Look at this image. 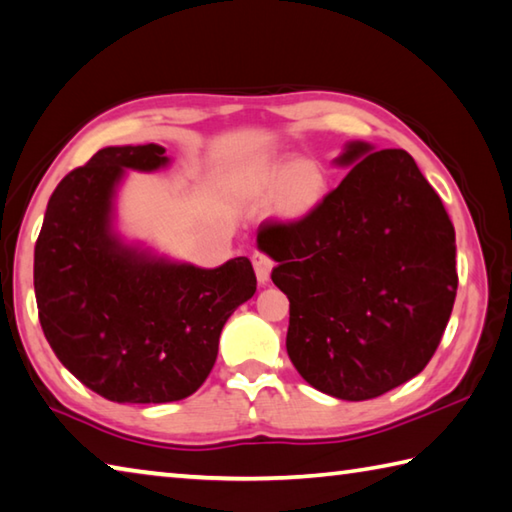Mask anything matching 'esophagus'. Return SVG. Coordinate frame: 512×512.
Returning <instances> with one entry per match:
<instances>
[{
  "mask_svg": "<svg viewBox=\"0 0 512 512\" xmlns=\"http://www.w3.org/2000/svg\"><path fill=\"white\" fill-rule=\"evenodd\" d=\"M253 266H255V275L259 284H266L268 277H271L273 271V259L264 255V253H255L253 255Z\"/></svg>",
  "mask_w": 512,
  "mask_h": 512,
  "instance_id": "obj_1",
  "label": "esophagus"
}]
</instances>
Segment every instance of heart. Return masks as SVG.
Returning <instances> with one entry per match:
<instances>
[{
	"label": "heart",
	"mask_w": 512,
	"mask_h": 512,
	"mask_svg": "<svg viewBox=\"0 0 512 512\" xmlns=\"http://www.w3.org/2000/svg\"><path fill=\"white\" fill-rule=\"evenodd\" d=\"M257 199H273L271 215L282 224H302L322 208L329 194V172L320 161L297 159L275 163L257 176Z\"/></svg>",
	"instance_id": "b5f03b06"
}]
</instances>
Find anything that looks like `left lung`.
<instances>
[{
    "label": "left lung",
    "mask_w": 512,
    "mask_h": 512,
    "mask_svg": "<svg viewBox=\"0 0 512 512\" xmlns=\"http://www.w3.org/2000/svg\"><path fill=\"white\" fill-rule=\"evenodd\" d=\"M354 167L302 224L259 226L288 302V358L320 392L367 401L421 374L457 297L454 226L405 150L347 143Z\"/></svg>",
    "instance_id": "1"
}]
</instances>
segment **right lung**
<instances>
[{"label": "right lung", "instance_id": "add662e5", "mask_svg": "<svg viewBox=\"0 0 512 512\" xmlns=\"http://www.w3.org/2000/svg\"><path fill=\"white\" fill-rule=\"evenodd\" d=\"M170 165L165 147H102L58 183L35 244L37 313L55 356L114 403H172L215 367L219 336L255 295L248 257L199 268L125 244L114 201L125 170Z\"/></svg>", "mask_w": 512, "mask_h": 512}]
</instances>
